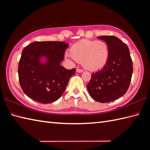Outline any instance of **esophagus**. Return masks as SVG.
<instances>
[{"instance_id": "34e87169", "label": "esophagus", "mask_w": 150, "mask_h": 150, "mask_svg": "<svg viewBox=\"0 0 150 150\" xmlns=\"http://www.w3.org/2000/svg\"><path fill=\"white\" fill-rule=\"evenodd\" d=\"M76 71L77 73H82L83 70H82V69H76Z\"/></svg>"}]
</instances>
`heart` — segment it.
<instances>
[{
  "instance_id": "heart-1",
  "label": "heart",
  "mask_w": 150,
  "mask_h": 150,
  "mask_svg": "<svg viewBox=\"0 0 150 150\" xmlns=\"http://www.w3.org/2000/svg\"><path fill=\"white\" fill-rule=\"evenodd\" d=\"M65 59L73 63L81 62L82 67L89 71L102 69L109 58V48L103 41L83 40L78 41L69 48V54H66Z\"/></svg>"
}]
</instances>
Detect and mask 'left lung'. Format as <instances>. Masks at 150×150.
I'll return each instance as SVG.
<instances>
[{"mask_svg":"<svg viewBox=\"0 0 150 150\" xmlns=\"http://www.w3.org/2000/svg\"><path fill=\"white\" fill-rule=\"evenodd\" d=\"M98 38L108 45L109 58L105 67L92 74L87 88L93 100L107 103L126 93L130 86L133 66L128 47L119 38L113 36Z\"/></svg>","mask_w":150,"mask_h":150,"instance_id":"left-lung-1","label":"left lung"}]
</instances>
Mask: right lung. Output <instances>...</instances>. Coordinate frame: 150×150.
Here are the masks:
<instances>
[{"mask_svg": "<svg viewBox=\"0 0 150 150\" xmlns=\"http://www.w3.org/2000/svg\"><path fill=\"white\" fill-rule=\"evenodd\" d=\"M68 45L61 41H35L24 48L18 71L20 86L28 97L47 104L62 96L76 70L61 65Z\"/></svg>", "mask_w": 150, "mask_h": 150, "instance_id": "right-lung-1", "label": "right lung"}]
</instances>
